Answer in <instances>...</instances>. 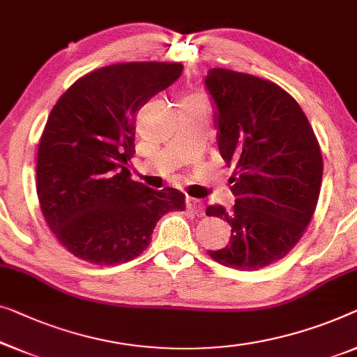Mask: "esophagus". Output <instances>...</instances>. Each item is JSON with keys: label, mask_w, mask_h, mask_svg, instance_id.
Masks as SVG:
<instances>
[{"label": "esophagus", "mask_w": 357, "mask_h": 357, "mask_svg": "<svg viewBox=\"0 0 357 357\" xmlns=\"http://www.w3.org/2000/svg\"><path fill=\"white\" fill-rule=\"evenodd\" d=\"M187 209L190 211L191 214H195V215H198V217H203L204 215L203 204H201V201L195 199V198H188L187 199Z\"/></svg>", "instance_id": "1"}]
</instances>
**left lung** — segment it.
Instances as JSON below:
<instances>
[{
  "instance_id": "8db88e82",
  "label": "left lung",
  "mask_w": 357,
  "mask_h": 357,
  "mask_svg": "<svg viewBox=\"0 0 357 357\" xmlns=\"http://www.w3.org/2000/svg\"><path fill=\"white\" fill-rule=\"evenodd\" d=\"M206 89L217 106V144L235 206L215 204L206 215L231 227L230 243L209 256L238 271L280 261L301 240L316 211L324 161L311 123L296 100L261 77L211 69Z\"/></svg>"
}]
</instances>
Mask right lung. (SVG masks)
<instances>
[{"instance_id": "1", "label": "right lung", "mask_w": 357, "mask_h": 357, "mask_svg": "<svg viewBox=\"0 0 357 357\" xmlns=\"http://www.w3.org/2000/svg\"><path fill=\"white\" fill-rule=\"evenodd\" d=\"M180 63H121L80 77L56 102L41 133L37 195L67 251L96 266L135 259L158 220L185 209L175 188L133 182L137 112L182 75Z\"/></svg>"}]
</instances>
